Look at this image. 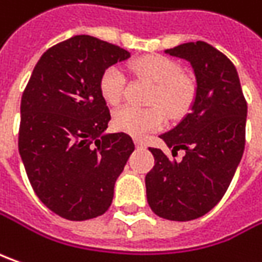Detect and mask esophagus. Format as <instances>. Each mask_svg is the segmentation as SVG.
<instances>
[{"label":"esophagus","instance_id":"34e87169","mask_svg":"<svg viewBox=\"0 0 262 262\" xmlns=\"http://www.w3.org/2000/svg\"><path fill=\"white\" fill-rule=\"evenodd\" d=\"M135 145H136V148L138 149H146V143L139 139H135Z\"/></svg>","mask_w":262,"mask_h":262}]
</instances>
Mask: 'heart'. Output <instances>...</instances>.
<instances>
[{"label":"heart","instance_id":"heart-1","mask_svg":"<svg viewBox=\"0 0 262 262\" xmlns=\"http://www.w3.org/2000/svg\"><path fill=\"white\" fill-rule=\"evenodd\" d=\"M136 75L146 78L155 84L150 91L149 104L154 107L138 108L124 105L113 116V126L119 132L135 138H143L149 132L158 130L164 124L165 114L171 119L183 117L191 107L195 97V86L183 69L172 59L165 56H148L133 63ZM126 77L119 67H110L100 78V93L110 105H117L123 100Z\"/></svg>","mask_w":262,"mask_h":262}]
</instances>
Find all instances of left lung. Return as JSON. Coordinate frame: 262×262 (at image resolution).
<instances>
[{"label":"left lung","mask_w":262,"mask_h":262,"mask_svg":"<svg viewBox=\"0 0 262 262\" xmlns=\"http://www.w3.org/2000/svg\"><path fill=\"white\" fill-rule=\"evenodd\" d=\"M187 60L195 77V97L174 129L159 135L176 157L149 148L155 165L146 174L152 212L168 221L202 217L226 193L245 148L247 101L235 65L206 41H190L165 50Z\"/></svg>","instance_id":"left-lung-1"}]
</instances>
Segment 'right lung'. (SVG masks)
Listing matches in <instances>:
<instances>
[{"label": "right lung", "mask_w": 262, "mask_h": 262, "mask_svg": "<svg viewBox=\"0 0 262 262\" xmlns=\"http://www.w3.org/2000/svg\"><path fill=\"white\" fill-rule=\"evenodd\" d=\"M130 58L127 50L79 34L48 49L24 90L18 152L34 193L68 221L101 216L135 143L105 133L110 112L100 78Z\"/></svg>", "instance_id": "add662e5"}]
</instances>
